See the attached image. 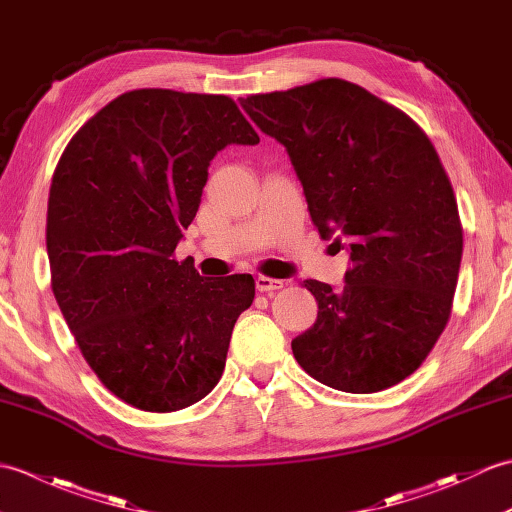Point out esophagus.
Returning a JSON list of instances; mask_svg holds the SVG:
<instances>
[{"instance_id":"obj_1","label":"esophagus","mask_w":512,"mask_h":512,"mask_svg":"<svg viewBox=\"0 0 512 512\" xmlns=\"http://www.w3.org/2000/svg\"><path fill=\"white\" fill-rule=\"evenodd\" d=\"M255 286L259 292H277L284 288V281L281 279H270V277H257Z\"/></svg>"}]
</instances>
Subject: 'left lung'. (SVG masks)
<instances>
[{
	"label": "left lung",
	"mask_w": 512,
	"mask_h": 512,
	"mask_svg": "<svg viewBox=\"0 0 512 512\" xmlns=\"http://www.w3.org/2000/svg\"><path fill=\"white\" fill-rule=\"evenodd\" d=\"M239 105L286 147L314 226L350 255L341 288L303 281L319 312L292 341L297 363L347 394L398 385L440 339L462 262L458 202L431 140L343 79Z\"/></svg>",
	"instance_id": "left-lung-1"
}]
</instances>
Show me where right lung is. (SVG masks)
Wrapping results in <instances>:
<instances>
[{
    "label": "right lung",
    "instance_id": "right-lung-1",
    "mask_svg": "<svg viewBox=\"0 0 512 512\" xmlns=\"http://www.w3.org/2000/svg\"><path fill=\"white\" fill-rule=\"evenodd\" d=\"M259 136L222 94L132 90L96 112L54 169L52 292L101 383L143 411H178L222 378L255 279L200 277L173 250L226 145Z\"/></svg>",
    "mask_w": 512,
    "mask_h": 512
}]
</instances>
